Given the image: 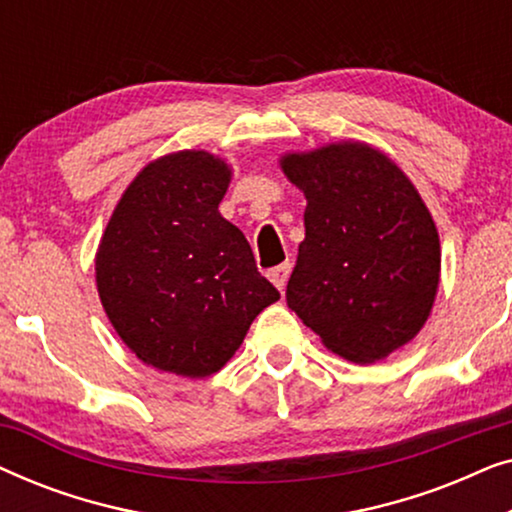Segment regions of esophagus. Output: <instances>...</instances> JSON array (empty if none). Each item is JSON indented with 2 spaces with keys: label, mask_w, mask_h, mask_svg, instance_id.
Masks as SVG:
<instances>
[{
  "label": "esophagus",
  "mask_w": 512,
  "mask_h": 512,
  "mask_svg": "<svg viewBox=\"0 0 512 512\" xmlns=\"http://www.w3.org/2000/svg\"><path fill=\"white\" fill-rule=\"evenodd\" d=\"M291 268H293V265H291L289 261H286V263H282V265H277V268L268 270V277H270V282L275 284L279 291H284V289H286V282H289Z\"/></svg>",
  "instance_id": "1"
}]
</instances>
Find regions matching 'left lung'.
<instances>
[{"label": "left lung", "instance_id": "obj_1", "mask_svg": "<svg viewBox=\"0 0 512 512\" xmlns=\"http://www.w3.org/2000/svg\"><path fill=\"white\" fill-rule=\"evenodd\" d=\"M305 193V240L286 303L331 352L375 363L429 317L440 242L410 179L368 144L342 142L284 156Z\"/></svg>", "mask_w": 512, "mask_h": 512}]
</instances>
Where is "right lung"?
<instances>
[{"mask_svg":"<svg viewBox=\"0 0 512 512\" xmlns=\"http://www.w3.org/2000/svg\"><path fill=\"white\" fill-rule=\"evenodd\" d=\"M228 181L212 153H172L137 174L104 230L95 258L104 312L158 370L216 373L279 300L247 237L219 214Z\"/></svg>","mask_w":512,"mask_h":512,"instance_id":"1","label":"right lung"}]
</instances>
